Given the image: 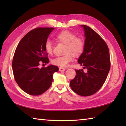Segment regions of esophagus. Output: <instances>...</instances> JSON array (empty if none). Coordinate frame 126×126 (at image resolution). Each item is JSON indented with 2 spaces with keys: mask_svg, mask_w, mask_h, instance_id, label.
<instances>
[{
  "mask_svg": "<svg viewBox=\"0 0 126 126\" xmlns=\"http://www.w3.org/2000/svg\"><path fill=\"white\" fill-rule=\"evenodd\" d=\"M65 70V69L64 68H63V67H59V71L60 72H63Z\"/></svg>",
  "mask_w": 126,
  "mask_h": 126,
  "instance_id": "1",
  "label": "esophagus"
}]
</instances>
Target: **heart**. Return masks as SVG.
<instances>
[{
  "label": "heart",
  "mask_w": 126,
  "mask_h": 126,
  "mask_svg": "<svg viewBox=\"0 0 126 126\" xmlns=\"http://www.w3.org/2000/svg\"><path fill=\"white\" fill-rule=\"evenodd\" d=\"M58 41L65 44L64 51V55L58 56L52 60L54 65L61 67H65L73 59V55L77 57L82 54L84 49V42L79 38H77L74 33L69 31L61 32L56 36ZM45 49L48 54L53 53V44L50 40H47L45 43Z\"/></svg>",
  "instance_id": "heart-1"
}]
</instances>
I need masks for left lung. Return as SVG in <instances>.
Returning a JSON list of instances; mask_svg holds the SVG:
<instances>
[{
    "mask_svg": "<svg viewBox=\"0 0 126 126\" xmlns=\"http://www.w3.org/2000/svg\"><path fill=\"white\" fill-rule=\"evenodd\" d=\"M84 33L83 52L78 62L87 69L76 70L75 78L70 82L72 90L82 96L96 93L103 86L110 69L109 49L104 40L90 27L82 25Z\"/></svg>",
    "mask_w": 126,
    "mask_h": 126,
    "instance_id": "left-lung-1",
    "label": "left lung"
}]
</instances>
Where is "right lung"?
Instances as JSON below:
<instances>
[{
  "instance_id": "add662e5",
  "label": "right lung",
  "mask_w": 126,
  "mask_h": 126,
  "mask_svg": "<svg viewBox=\"0 0 126 126\" xmlns=\"http://www.w3.org/2000/svg\"><path fill=\"white\" fill-rule=\"evenodd\" d=\"M54 28H37L32 30L19 43L13 59L12 68L17 84L25 92L39 95L47 90L58 67L49 65L39 68L40 63L49 62L45 43Z\"/></svg>"
}]
</instances>
